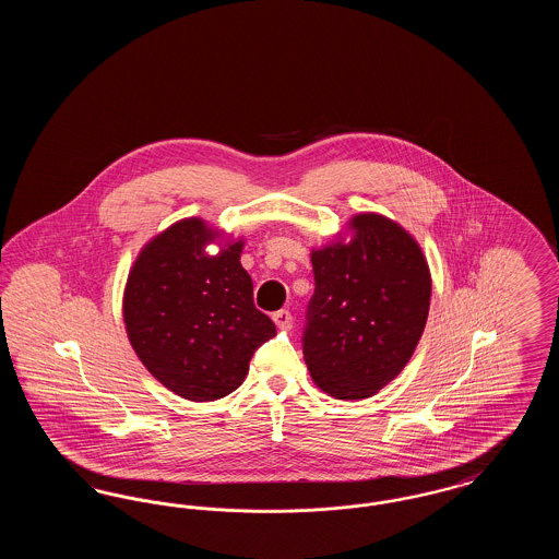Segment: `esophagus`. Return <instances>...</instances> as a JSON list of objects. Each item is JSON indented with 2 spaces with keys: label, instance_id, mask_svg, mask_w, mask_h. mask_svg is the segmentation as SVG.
I'll return each mask as SVG.
<instances>
[{
  "label": "esophagus",
  "instance_id": "34e87169",
  "mask_svg": "<svg viewBox=\"0 0 559 559\" xmlns=\"http://www.w3.org/2000/svg\"><path fill=\"white\" fill-rule=\"evenodd\" d=\"M272 320H274V324H276L281 331H289L293 326L292 312H289V310H278V312H274Z\"/></svg>",
  "mask_w": 559,
  "mask_h": 559
}]
</instances>
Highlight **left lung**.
Segmentation results:
<instances>
[{"instance_id":"obj_1","label":"left lung","mask_w":559,"mask_h":559,"mask_svg":"<svg viewBox=\"0 0 559 559\" xmlns=\"http://www.w3.org/2000/svg\"><path fill=\"white\" fill-rule=\"evenodd\" d=\"M317 289L304 360L333 399L362 400L399 377L419 344L431 274L417 239L396 219L362 212L310 253Z\"/></svg>"}]
</instances>
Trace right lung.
I'll return each mask as SVG.
<instances>
[{"label": "right lung", "mask_w": 559, "mask_h": 559, "mask_svg": "<svg viewBox=\"0 0 559 559\" xmlns=\"http://www.w3.org/2000/svg\"><path fill=\"white\" fill-rule=\"evenodd\" d=\"M212 243L215 254L206 251ZM242 247V237L185 217L146 240L133 260L123 289L126 333L146 371L176 396H228L245 381L253 352L276 335L253 304Z\"/></svg>", "instance_id": "obj_1"}]
</instances>
